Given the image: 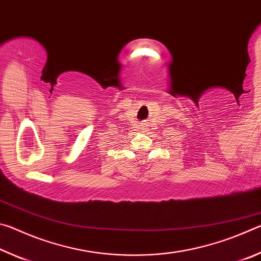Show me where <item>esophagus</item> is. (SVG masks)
Returning a JSON list of instances; mask_svg holds the SVG:
<instances>
[{
    "label": "esophagus",
    "instance_id": "1",
    "mask_svg": "<svg viewBox=\"0 0 261 261\" xmlns=\"http://www.w3.org/2000/svg\"><path fill=\"white\" fill-rule=\"evenodd\" d=\"M141 131H143V132L146 131V126H141Z\"/></svg>",
    "mask_w": 261,
    "mask_h": 261
}]
</instances>
